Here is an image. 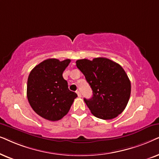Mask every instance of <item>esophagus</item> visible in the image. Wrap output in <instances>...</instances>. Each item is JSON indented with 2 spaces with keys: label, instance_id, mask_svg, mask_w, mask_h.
Listing matches in <instances>:
<instances>
[{
  "label": "esophagus",
  "instance_id": "34e87169",
  "mask_svg": "<svg viewBox=\"0 0 159 159\" xmlns=\"http://www.w3.org/2000/svg\"><path fill=\"white\" fill-rule=\"evenodd\" d=\"M76 93H77L78 97H81V92H80V91L77 90V91H76Z\"/></svg>",
  "mask_w": 159,
  "mask_h": 159
}]
</instances>
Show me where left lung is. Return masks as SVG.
Masks as SVG:
<instances>
[{
	"label": "left lung",
	"instance_id": "left-lung-1",
	"mask_svg": "<svg viewBox=\"0 0 159 159\" xmlns=\"http://www.w3.org/2000/svg\"><path fill=\"white\" fill-rule=\"evenodd\" d=\"M76 66L92 89V98L84 99L95 117L110 120L124 111L130 97L131 82L119 64L98 57L78 60Z\"/></svg>",
	"mask_w": 159,
	"mask_h": 159
}]
</instances>
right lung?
Masks as SVG:
<instances>
[{
	"label": "right lung",
	"mask_w": 159,
	"mask_h": 159,
	"mask_svg": "<svg viewBox=\"0 0 159 159\" xmlns=\"http://www.w3.org/2000/svg\"><path fill=\"white\" fill-rule=\"evenodd\" d=\"M70 60L48 59L36 65L28 76L27 97L38 115L55 121L62 118L70 109L75 92L69 90L62 73Z\"/></svg>",
	"instance_id": "add662e5"
}]
</instances>
